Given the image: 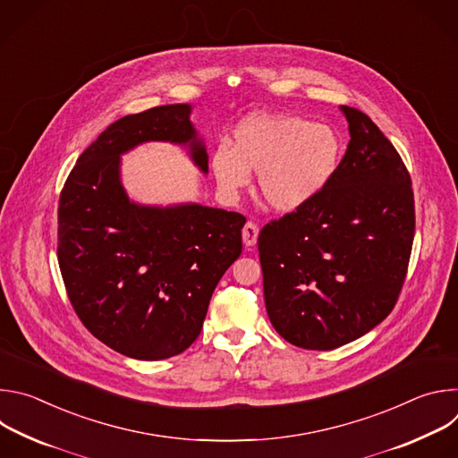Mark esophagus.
Instances as JSON below:
<instances>
[{
    "label": "esophagus",
    "instance_id": "34e87169",
    "mask_svg": "<svg viewBox=\"0 0 458 458\" xmlns=\"http://www.w3.org/2000/svg\"><path fill=\"white\" fill-rule=\"evenodd\" d=\"M257 237H259V226L251 221H248L242 228V242L244 246H253L257 242Z\"/></svg>",
    "mask_w": 458,
    "mask_h": 458
}]
</instances>
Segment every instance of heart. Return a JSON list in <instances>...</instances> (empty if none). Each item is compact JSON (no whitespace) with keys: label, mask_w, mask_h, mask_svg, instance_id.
<instances>
[{"label":"heart","mask_w":458,"mask_h":458,"mask_svg":"<svg viewBox=\"0 0 458 458\" xmlns=\"http://www.w3.org/2000/svg\"><path fill=\"white\" fill-rule=\"evenodd\" d=\"M341 140L328 124L293 115H253L233 134V145H219L212 154V172L219 188L235 195L257 175L259 193L281 214L310 203L334 175Z\"/></svg>","instance_id":"b5f03b06"}]
</instances>
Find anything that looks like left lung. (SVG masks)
Segmentation results:
<instances>
[{"label":"left lung","instance_id":"1","mask_svg":"<svg viewBox=\"0 0 458 458\" xmlns=\"http://www.w3.org/2000/svg\"><path fill=\"white\" fill-rule=\"evenodd\" d=\"M350 143L330 181L259 233L276 332L304 350L344 346L394 310L415 233L410 174L378 126L341 106Z\"/></svg>","mask_w":458,"mask_h":458}]
</instances>
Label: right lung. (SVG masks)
I'll list each match as a JSON object with an SVG mask.
<instances>
[{
    "label": "right lung",
    "instance_id": "right-lung-1",
    "mask_svg": "<svg viewBox=\"0 0 458 458\" xmlns=\"http://www.w3.org/2000/svg\"><path fill=\"white\" fill-rule=\"evenodd\" d=\"M191 105H165L112 123L80 156L57 210V259L87 330L138 360L182 353L199 337L212 293L241 255L246 219L179 203L141 205L121 181V156L150 141L186 148L208 174Z\"/></svg>",
    "mask_w": 458,
    "mask_h": 458
}]
</instances>
